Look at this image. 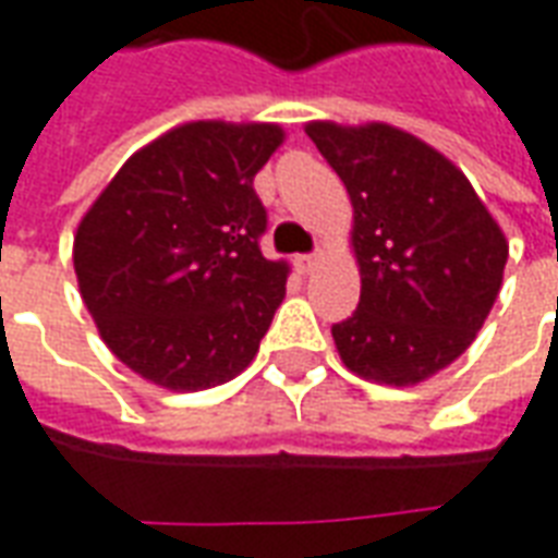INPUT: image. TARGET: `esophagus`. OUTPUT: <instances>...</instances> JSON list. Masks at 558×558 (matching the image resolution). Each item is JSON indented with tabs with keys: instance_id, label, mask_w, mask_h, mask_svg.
I'll use <instances>...</instances> for the list:
<instances>
[{
	"instance_id": "1",
	"label": "esophagus",
	"mask_w": 558,
	"mask_h": 558,
	"mask_svg": "<svg viewBox=\"0 0 558 558\" xmlns=\"http://www.w3.org/2000/svg\"><path fill=\"white\" fill-rule=\"evenodd\" d=\"M316 259H319V256H316V254L295 256V268H299V271H304V275H307V271H314Z\"/></svg>"
}]
</instances>
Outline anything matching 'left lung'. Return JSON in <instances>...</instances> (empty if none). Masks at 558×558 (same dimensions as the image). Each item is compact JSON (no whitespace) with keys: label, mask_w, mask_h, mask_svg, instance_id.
I'll use <instances>...</instances> for the list:
<instances>
[{"label":"left lung","mask_w":558,"mask_h":558,"mask_svg":"<svg viewBox=\"0 0 558 558\" xmlns=\"http://www.w3.org/2000/svg\"><path fill=\"white\" fill-rule=\"evenodd\" d=\"M347 184L362 271L355 314L331 326L352 374L415 386L463 355L502 287L508 242L466 175L391 125L304 128Z\"/></svg>","instance_id":"left-lung-1"}]
</instances>
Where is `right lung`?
<instances>
[{"label":"right lung","mask_w":558,"mask_h":558,"mask_svg":"<svg viewBox=\"0 0 558 558\" xmlns=\"http://www.w3.org/2000/svg\"><path fill=\"white\" fill-rule=\"evenodd\" d=\"M280 143L278 125L172 128L80 220V295L116 359L148 383L199 391L254 362L287 292V263L259 251L268 215L254 191Z\"/></svg>","instance_id":"1"}]
</instances>
